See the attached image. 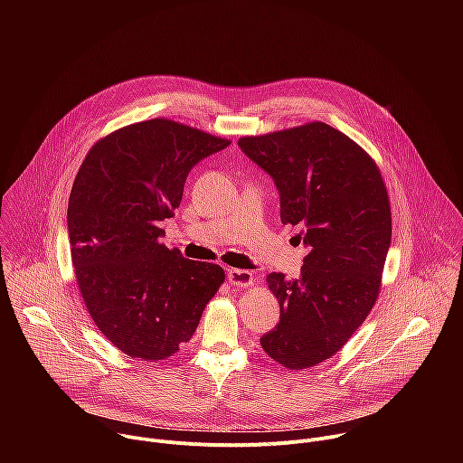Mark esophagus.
I'll use <instances>...</instances> for the list:
<instances>
[{
  "instance_id": "1",
  "label": "esophagus",
  "mask_w": 463,
  "mask_h": 463,
  "mask_svg": "<svg viewBox=\"0 0 463 463\" xmlns=\"http://www.w3.org/2000/svg\"><path fill=\"white\" fill-rule=\"evenodd\" d=\"M227 280L234 288H249L254 282V275L250 271H243V269H229L227 271Z\"/></svg>"
}]
</instances>
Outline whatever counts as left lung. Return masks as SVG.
Segmentation results:
<instances>
[{
	"instance_id": "obj_1",
	"label": "left lung",
	"mask_w": 463,
	"mask_h": 463,
	"mask_svg": "<svg viewBox=\"0 0 463 463\" xmlns=\"http://www.w3.org/2000/svg\"><path fill=\"white\" fill-rule=\"evenodd\" d=\"M238 146L273 177L280 220L307 249L298 279L268 277L280 320L260 345L289 370L315 366L346 345L379 295L392 240L384 183L370 156L324 122Z\"/></svg>"
}]
</instances>
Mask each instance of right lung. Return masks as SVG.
Here are the masks:
<instances>
[{"instance_id": "add662e5", "label": "right lung", "mask_w": 463, "mask_h": 463, "mask_svg": "<svg viewBox=\"0 0 463 463\" xmlns=\"http://www.w3.org/2000/svg\"><path fill=\"white\" fill-rule=\"evenodd\" d=\"M231 141L166 118L120 128L86 156L68 205L75 275L100 334L129 357L166 359L186 343L225 273L159 238L190 170Z\"/></svg>"}]
</instances>
